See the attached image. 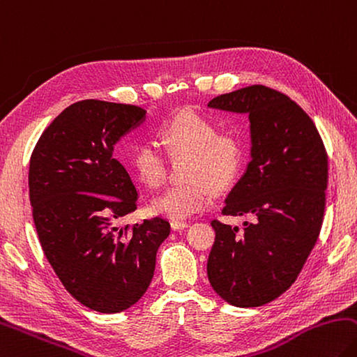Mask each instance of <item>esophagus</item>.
<instances>
[{
	"label": "esophagus",
	"instance_id": "1",
	"mask_svg": "<svg viewBox=\"0 0 357 357\" xmlns=\"http://www.w3.org/2000/svg\"><path fill=\"white\" fill-rule=\"evenodd\" d=\"M170 225H172V228H173L174 231H178V229L187 228V226H189V222H185V220H173V222H172Z\"/></svg>",
	"mask_w": 357,
	"mask_h": 357
}]
</instances>
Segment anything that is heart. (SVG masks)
I'll return each instance as SVG.
<instances>
[{"label":"heart","mask_w":357,"mask_h":357,"mask_svg":"<svg viewBox=\"0 0 357 357\" xmlns=\"http://www.w3.org/2000/svg\"><path fill=\"white\" fill-rule=\"evenodd\" d=\"M168 158L187 156L185 184L173 185L151 203V211L167 218H187L211 207L215 189H226L241 174L246 145L234 129L217 131V123L195 109H183L164 121L158 131ZM134 176L150 189H158L167 176V159L148 142L134 146L129 158Z\"/></svg>","instance_id":"b5f03b06"}]
</instances>
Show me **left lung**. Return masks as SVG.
<instances>
[{
	"label": "left lung",
	"mask_w": 357,
	"mask_h": 357,
	"mask_svg": "<svg viewBox=\"0 0 357 357\" xmlns=\"http://www.w3.org/2000/svg\"><path fill=\"white\" fill-rule=\"evenodd\" d=\"M211 107L248 114L251 162L226 198L223 215L256 217L243 232L212 220L207 259L213 290L237 307L276 300L306 264L325 213L328 154L310 116L287 95L250 86L215 96Z\"/></svg>",
	"instance_id": "8db88e82"
}]
</instances>
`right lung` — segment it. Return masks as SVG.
Returning a JSON list of instances; mask_svg holds the SVG:
<instances>
[{"label":"right lung","instance_id":"add662e5","mask_svg":"<svg viewBox=\"0 0 357 357\" xmlns=\"http://www.w3.org/2000/svg\"><path fill=\"white\" fill-rule=\"evenodd\" d=\"M145 114L134 105L77 101L31 154L29 201L42 250L68 294L96 312H121L144 296L170 234L162 217L119 228L139 201L114 145Z\"/></svg>","mask_w":357,"mask_h":357}]
</instances>
